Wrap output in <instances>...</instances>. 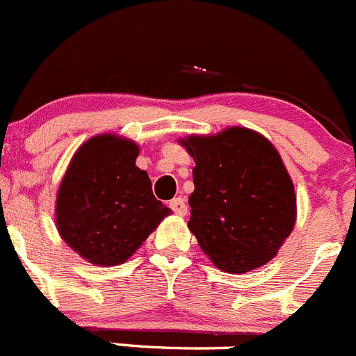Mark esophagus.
<instances>
[{"label":"esophagus","instance_id":"esophagus-1","mask_svg":"<svg viewBox=\"0 0 356 356\" xmlns=\"http://www.w3.org/2000/svg\"><path fill=\"white\" fill-rule=\"evenodd\" d=\"M170 209L174 211L175 214H179V216H186V213H188V206H186L184 198L181 197L174 198V200L170 202Z\"/></svg>","mask_w":356,"mask_h":356}]
</instances>
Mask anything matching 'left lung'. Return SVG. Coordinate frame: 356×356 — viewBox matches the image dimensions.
I'll list each match as a JSON object with an SVG mask.
<instances>
[{"label":"left lung","instance_id":"left-lung-1","mask_svg":"<svg viewBox=\"0 0 356 356\" xmlns=\"http://www.w3.org/2000/svg\"><path fill=\"white\" fill-rule=\"evenodd\" d=\"M179 143L195 161L188 229L202 252L227 273L268 264L296 223L293 179L273 143L239 126Z\"/></svg>","mask_w":356,"mask_h":356}]
</instances>
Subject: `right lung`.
I'll return each mask as SVG.
<instances>
[{"label":"right lung","instance_id":"1","mask_svg":"<svg viewBox=\"0 0 356 356\" xmlns=\"http://www.w3.org/2000/svg\"><path fill=\"white\" fill-rule=\"evenodd\" d=\"M140 145L113 133L76 150L58 186L54 223L63 241L94 266H118L143 245L172 209L136 166Z\"/></svg>","mask_w":356,"mask_h":356}]
</instances>
